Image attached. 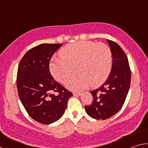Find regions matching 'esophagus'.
<instances>
[{
	"label": "esophagus",
	"instance_id": "1",
	"mask_svg": "<svg viewBox=\"0 0 148 148\" xmlns=\"http://www.w3.org/2000/svg\"><path fill=\"white\" fill-rule=\"evenodd\" d=\"M74 96H81L82 92H73Z\"/></svg>",
	"mask_w": 148,
	"mask_h": 148
}]
</instances>
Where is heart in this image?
Wrapping results in <instances>:
<instances>
[{"label":"heart","instance_id":"1","mask_svg":"<svg viewBox=\"0 0 148 148\" xmlns=\"http://www.w3.org/2000/svg\"><path fill=\"white\" fill-rule=\"evenodd\" d=\"M61 57L54 56L49 64L52 76L61 83L77 73L66 83L67 88L81 91L103 84L109 76L112 66L111 49L106 44L82 40L70 44L60 51Z\"/></svg>","mask_w":148,"mask_h":148}]
</instances>
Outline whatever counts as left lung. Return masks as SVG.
<instances>
[{"label": "left lung", "instance_id": "8db88e82", "mask_svg": "<svg viewBox=\"0 0 148 148\" xmlns=\"http://www.w3.org/2000/svg\"><path fill=\"white\" fill-rule=\"evenodd\" d=\"M112 54V66L106 82L90 91L92 104L85 106L87 114L95 119H106L118 112L123 105L131 84L128 59L118 44L107 40Z\"/></svg>", "mask_w": 148, "mask_h": 148}]
</instances>
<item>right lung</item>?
<instances>
[{
	"label": "right lung",
	"instance_id": "add662e5",
	"mask_svg": "<svg viewBox=\"0 0 148 148\" xmlns=\"http://www.w3.org/2000/svg\"><path fill=\"white\" fill-rule=\"evenodd\" d=\"M62 45L42 44L31 49L20 61L17 70V87L21 103L29 116L42 124L61 118L72 96L49 72L50 59Z\"/></svg>",
	"mask_w": 148,
	"mask_h": 148
}]
</instances>
